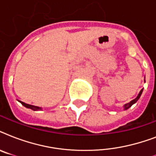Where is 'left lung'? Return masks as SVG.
Wrapping results in <instances>:
<instances>
[{
	"mask_svg": "<svg viewBox=\"0 0 156 156\" xmlns=\"http://www.w3.org/2000/svg\"><path fill=\"white\" fill-rule=\"evenodd\" d=\"M144 82H145V80H144ZM143 89H142V90H140V92L138 93V96H137V97H136L135 99H134V100H131L130 102L128 103V104H125V105H124V107H123L124 110H127V109H128V108H130V107L132 106L133 104H135V103L137 102V101H138V100H139V98H140L141 95H142V93H143Z\"/></svg>",
	"mask_w": 156,
	"mask_h": 156,
	"instance_id": "8db88e82",
	"label": "left lung"
}]
</instances>
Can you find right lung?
Masks as SVG:
<instances>
[{"instance_id": "obj_1", "label": "right lung", "mask_w": 156, "mask_h": 156, "mask_svg": "<svg viewBox=\"0 0 156 156\" xmlns=\"http://www.w3.org/2000/svg\"><path fill=\"white\" fill-rule=\"evenodd\" d=\"M21 104H23V106L26 107V108H30L31 110H34V111H38V110H42V108H40V107H38V106H35V105H30V104H26L24 102H22L20 100H18Z\"/></svg>"}]
</instances>
